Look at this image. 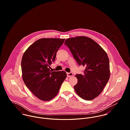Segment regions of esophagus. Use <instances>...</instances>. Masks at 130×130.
<instances>
[{
    "instance_id": "obj_1",
    "label": "esophagus",
    "mask_w": 130,
    "mask_h": 130,
    "mask_svg": "<svg viewBox=\"0 0 130 130\" xmlns=\"http://www.w3.org/2000/svg\"><path fill=\"white\" fill-rule=\"evenodd\" d=\"M73 75V74L72 73H67V76L68 77H70V76H72Z\"/></svg>"
}]
</instances>
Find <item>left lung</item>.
<instances>
[{"mask_svg":"<svg viewBox=\"0 0 130 130\" xmlns=\"http://www.w3.org/2000/svg\"><path fill=\"white\" fill-rule=\"evenodd\" d=\"M79 66L86 69L84 74H76V93L83 99L90 101L102 92L110 76L108 56L92 38L84 36L71 37L64 42Z\"/></svg>","mask_w":130,"mask_h":130,"instance_id":"8db88e82","label":"left lung"}]
</instances>
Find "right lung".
<instances>
[{
    "mask_svg": "<svg viewBox=\"0 0 130 130\" xmlns=\"http://www.w3.org/2000/svg\"><path fill=\"white\" fill-rule=\"evenodd\" d=\"M65 39L43 38L36 41L23 54L22 77L26 86L37 98L48 101L54 98L67 77L64 71L52 72L50 66Z\"/></svg>",
    "mask_w": 130,
    "mask_h": 130,
    "instance_id": "right-lung-1",
    "label": "right lung"
}]
</instances>
